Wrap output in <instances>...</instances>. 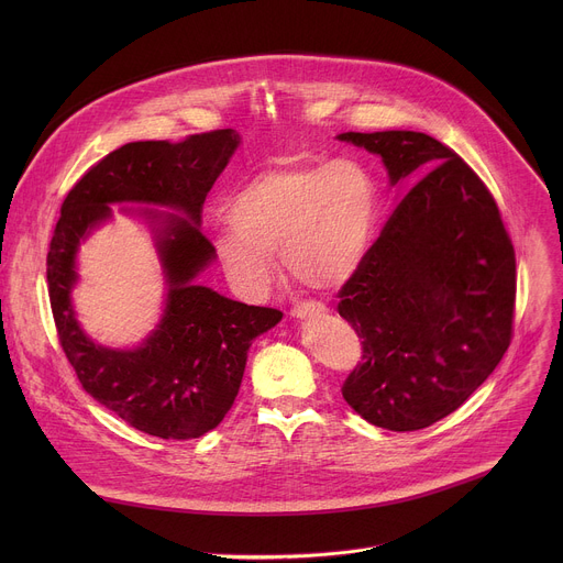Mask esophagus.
Here are the masks:
<instances>
[{
  "label": "esophagus",
  "mask_w": 563,
  "mask_h": 563,
  "mask_svg": "<svg viewBox=\"0 0 563 563\" xmlns=\"http://www.w3.org/2000/svg\"><path fill=\"white\" fill-rule=\"evenodd\" d=\"M318 313H325V307L318 305V302L302 300V302H296V305L291 307V316H294V318H307V316H318Z\"/></svg>",
  "instance_id": "34e87169"
}]
</instances>
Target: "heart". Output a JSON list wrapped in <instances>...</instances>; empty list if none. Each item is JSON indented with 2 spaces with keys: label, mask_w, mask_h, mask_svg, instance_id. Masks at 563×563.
<instances>
[{
  "label": "heart",
  "mask_w": 563,
  "mask_h": 563,
  "mask_svg": "<svg viewBox=\"0 0 563 563\" xmlns=\"http://www.w3.org/2000/svg\"><path fill=\"white\" fill-rule=\"evenodd\" d=\"M378 209L376 183L358 159L285 157L256 174L213 233L227 276L245 291L272 283V256L289 280L311 291L341 287L361 265Z\"/></svg>",
  "instance_id": "heart-1"
}]
</instances>
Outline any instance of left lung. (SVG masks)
Listing matches in <instances>:
<instances>
[{
  "instance_id": "left-lung-1",
  "label": "left lung",
  "mask_w": 563,
  "mask_h": 563,
  "mask_svg": "<svg viewBox=\"0 0 563 563\" xmlns=\"http://www.w3.org/2000/svg\"><path fill=\"white\" fill-rule=\"evenodd\" d=\"M410 187L339 289L363 339L341 391L372 426L415 432L484 383L512 341L517 261L499 207L450 146L417 131L341 133Z\"/></svg>"
}]
</instances>
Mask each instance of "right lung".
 I'll list each match as a JSON object with an SVG mask.
<instances>
[{
    "instance_id": "right-lung-1",
    "label": "right lung",
    "mask_w": 563,
    "mask_h": 563,
    "mask_svg": "<svg viewBox=\"0 0 563 563\" xmlns=\"http://www.w3.org/2000/svg\"><path fill=\"white\" fill-rule=\"evenodd\" d=\"M238 142L233 129L180 142H129L73 185L53 229L46 283L59 345L98 404L151 437L185 441L213 430L233 406L252 341L283 318L274 307L235 302L194 283L216 254L198 229L202 205ZM109 201L167 203L195 220H165L159 245L170 283L168 311L133 353L93 346L69 307L78 238L110 214Z\"/></svg>"
}]
</instances>
